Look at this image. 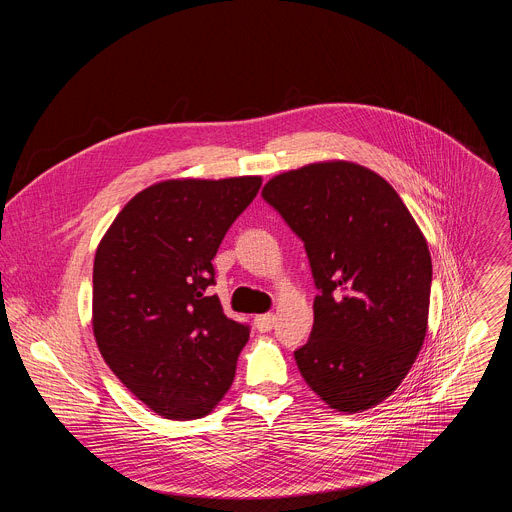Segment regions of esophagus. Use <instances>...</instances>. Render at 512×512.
I'll use <instances>...</instances> for the list:
<instances>
[{
    "label": "esophagus",
    "mask_w": 512,
    "mask_h": 512,
    "mask_svg": "<svg viewBox=\"0 0 512 512\" xmlns=\"http://www.w3.org/2000/svg\"><path fill=\"white\" fill-rule=\"evenodd\" d=\"M273 324H275V316L273 314H261V316L255 318V328L259 332H269L273 328Z\"/></svg>",
    "instance_id": "1"
}]
</instances>
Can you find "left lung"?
Masks as SVG:
<instances>
[{
  "label": "left lung",
  "mask_w": 512,
  "mask_h": 512,
  "mask_svg": "<svg viewBox=\"0 0 512 512\" xmlns=\"http://www.w3.org/2000/svg\"><path fill=\"white\" fill-rule=\"evenodd\" d=\"M261 196L306 247L318 296L294 352L326 405L356 413L405 379L427 332L431 255L411 212L373 170L318 162L271 178Z\"/></svg>",
  "instance_id": "left-lung-1"
}]
</instances>
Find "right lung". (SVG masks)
<instances>
[{"label":"right lung","instance_id":"right-lung-1","mask_svg":"<svg viewBox=\"0 0 512 512\" xmlns=\"http://www.w3.org/2000/svg\"><path fill=\"white\" fill-rule=\"evenodd\" d=\"M259 176L166 180L135 194L93 265V334L115 377L166 419L208 415L233 385L249 326L225 316L212 259Z\"/></svg>","mask_w":512,"mask_h":512}]
</instances>
